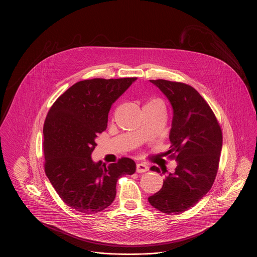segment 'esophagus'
Returning a JSON list of instances; mask_svg holds the SVG:
<instances>
[{
    "label": "esophagus",
    "mask_w": 257,
    "mask_h": 257,
    "mask_svg": "<svg viewBox=\"0 0 257 257\" xmlns=\"http://www.w3.org/2000/svg\"><path fill=\"white\" fill-rule=\"evenodd\" d=\"M148 170H149V167L143 163H138L136 166V171L138 173H144V172H147Z\"/></svg>",
    "instance_id": "esophagus-1"
}]
</instances>
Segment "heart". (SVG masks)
Listing matches in <instances>:
<instances>
[{
    "instance_id": "1",
    "label": "heart",
    "mask_w": 257,
    "mask_h": 257,
    "mask_svg": "<svg viewBox=\"0 0 257 257\" xmlns=\"http://www.w3.org/2000/svg\"><path fill=\"white\" fill-rule=\"evenodd\" d=\"M149 105H157V106H159V107H161V108H163V106H162V104L157 100V99H152V100H149V101H147L146 102V104L144 105V106H149Z\"/></svg>"
}]
</instances>
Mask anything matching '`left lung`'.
Instances as JSON below:
<instances>
[{
	"label": "left lung",
	"instance_id": "1",
	"mask_svg": "<svg viewBox=\"0 0 257 257\" xmlns=\"http://www.w3.org/2000/svg\"><path fill=\"white\" fill-rule=\"evenodd\" d=\"M150 81L173 109L167 153L172 154L177 166L163 180L160 191L148 199L163 213H181L196 205L211 189L217 174L222 132L210 106L196 89L180 82ZM151 170L160 173L157 166Z\"/></svg>",
	"mask_w": 257,
	"mask_h": 257
}]
</instances>
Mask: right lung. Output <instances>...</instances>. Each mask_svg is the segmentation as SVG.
I'll list each match as a JSON object with an SVG mask.
<instances>
[{"label":"right lung","mask_w":257,"mask_h":257,"mask_svg":"<svg viewBox=\"0 0 257 257\" xmlns=\"http://www.w3.org/2000/svg\"><path fill=\"white\" fill-rule=\"evenodd\" d=\"M137 80H84L55 101L44 123L45 172L59 198L86 214L108 207L116 196V182L136 171L133 159L105 165L91 156L98 134L107 127L111 104Z\"/></svg>","instance_id":"obj_1"}]
</instances>
